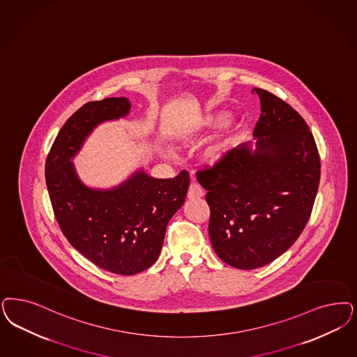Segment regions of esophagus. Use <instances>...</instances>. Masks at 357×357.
<instances>
[{
	"mask_svg": "<svg viewBox=\"0 0 357 357\" xmlns=\"http://www.w3.org/2000/svg\"><path fill=\"white\" fill-rule=\"evenodd\" d=\"M204 195V191L200 185L197 183H191L190 188H188V192H187V197L188 199H199Z\"/></svg>",
	"mask_w": 357,
	"mask_h": 357,
	"instance_id": "1",
	"label": "esophagus"
}]
</instances>
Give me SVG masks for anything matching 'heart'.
Masks as SVG:
<instances>
[{
  "label": "heart",
  "mask_w": 357,
  "mask_h": 357,
  "mask_svg": "<svg viewBox=\"0 0 357 357\" xmlns=\"http://www.w3.org/2000/svg\"><path fill=\"white\" fill-rule=\"evenodd\" d=\"M225 119V114L222 113L213 119H209L207 121V125H212V126H216V125H220ZM232 149V137H228V135H222V138H219L216 142H213L211 146H209L206 153H204V158L211 162V163H218L220 160H224L228 153L231 151Z\"/></svg>",
  "instance_id": "1"
}]
</instances>
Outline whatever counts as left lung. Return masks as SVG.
Returning a JSON list of instances; mask_svg holds the SVG:
<instances>
[{"label": "left lung", "instance_id": "1", "mask_svg": "<svg viewBox=\"0 0 357 357\" xmlns=\"http://www.w3.org/2000/svg\"><path fill=\"white\" fill-rule=\"evenodd\" d=\"M253 91L261 102L255 148L241 144L197 172L207 190L213 250L243 271L271 264L294 244L310 219L320 179L319 153L302 116L271 92Z\"/></svg>", "mask_w": 357, "mask_h": 357}]
</instances>
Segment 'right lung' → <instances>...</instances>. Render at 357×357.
Segmentation results:
<instances>
[{"mask_svg": "<svg viewBox=\"0 0 357 357\" xmlns=\"http://www.w3.org/2000/svg\"><path fill=\"white\" fill-rule=\"evenodd\" d=\"M130 112L126 98L91 101L63 125L46 160V185L55 218L70 244L104 271L132 275L160 256L166 227L185 203L190 175L153 178L142 169L108 190L84 185L71 160L92 130Z\"/></svg>", "mask_w": 357, "mask_h": 357, "instance_id": "add662e5", "label": "right lung"}]
</instances>
